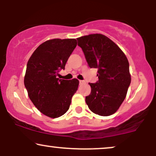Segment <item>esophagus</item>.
Masks as SVG:
<instances>
[{"instance_id": "esophagus-1", "label": "esophagus", "mask_w": 156, "mask_h": 156, "mask_svg": "<svg viewBox=\"0 0 156 156\" xmlns=\"http://www.w3.org/2000/svg\"><path fill=\"white\" fill-rule=\"evenodd\" d=\"M84 83H85L84 81H83V80H80V84H84Z\"/></svg>"}]
</instances>
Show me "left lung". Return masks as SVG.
Instances as JSON below:
<instances>
[{"label":"left lung","instance_id":"8db88e82","mask_svg":"<svg viewBox=\"0 0 156 156\" xmlns=\"http://www.w3.org/2000/svg\"><path fill=\"white\" fill-rule=\"evenodd\" d=\"M91 68H97V83H89L91 94L85 101L89 109L99 116L114 114L124 101L131 84L128 59L119 47L102 34L78 37Z\"/></svg>","mask_w":156,"mask_h":156}]
</instances>
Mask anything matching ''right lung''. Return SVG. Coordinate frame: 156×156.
Returning a JSON list of instances; mask_svg holds the SVG:
<instances>
[{"label":"right lung","instance_id":"obj_1","mask_svg":"<svg viewBox=\"0 0 156 156\" xmlns=\"http://www.w3.org/2000/svg\"><path fill=\"white\" fill-rule=\"evenodd\" d=\"M76 39H52L42 43L27 64L24 84L28 97L42 114L58 118L69 109L79 80H59L68 58L76 48Z\"/></svg>","mask_w":156,"mask_h":156}]
</instances>
